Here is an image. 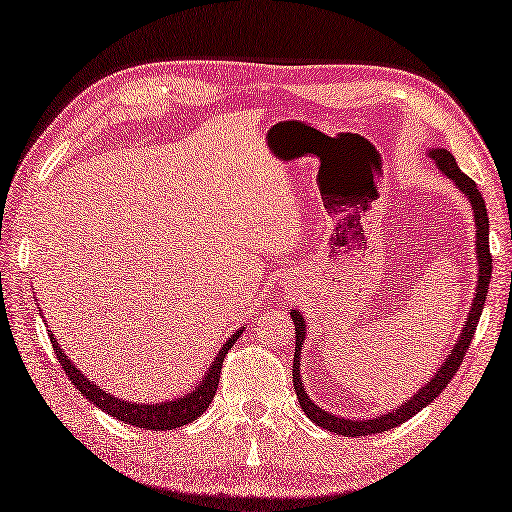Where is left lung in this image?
<instances>
[{
  "instance_id": "8db88e82",
  "label": "left lung",
  "mask_w": 512,
  "mask_h": 512,
  "mask_svg": "<svg viewBox=\"0 0 512 512\" xmlns=\"http://www.w3.org/2000/svg\"><path fill=\"white\" fill-rule=\"evenodd\" d=\"M427 154L433 162H436V167L444 173V176L453 182V187L460 193H464L466 200L471 204L473 220H475V257H477V286H475V295L471 301L469 314H466L464 328L460 330V336L458 341H455L453 350L449 352L447 358H444V363L440 365L438 372L431 376V380H427V383H424L418 391H413V396L402 402V405H398V409H389L383 413V416H374L369 420L334 416V413L321 409L317 402H312L308 391L303 389L301 350H303V343H306V317H303L297 308L290 310V319L295 323V361H292V383H295L299 405L303 411H306V416L317 424V427L339 433V436H345V438L372 436V433H383V431L394 429L398 424L416 416L420 409H424L429 402H433V398H438L442 394V389L451 383V378L460 369L462 358L473 341L477 321H480V314L484 310L486 292H488V284H491V273H493V259H491V250H488V213H486L484 198L480 189H477V184L458 167V162H455L451 151L436 147V149H429Z\"/></svg>"
}]
</instances>
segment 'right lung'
Returning <instances> with one entry per match:
<instances>
[{
    "label": "right lung",
    "mask_w": 512,
    "mask_h": 512,
    "mask_svg": "<svg viewBox=\"0 0 512 512\" xmlns=\"http://www.w3.org/2000/svg\"><path fill=\"white\" fill-rule=\"evenodd\" d=\"M39 314H41V310H39ZM242 332H244V328H237L231 334V339L222 345V350L217 352L211 367L206 369L204 378L198 385H195L191 394H182L180 398L156 402V405H151V402L123 400V398L107 394V391H103L99 385L94 383V380L83 376L81 369H76V365L70 361V358L63 354L61 345L57 343V339H54V334L48 332V336H50L54 354H57V361L61 363L65 376L72 380L74 387L79 389L81 394L92 402V405H96L105 413H110L112 418L121 420L125 424H134V427L151 429V431H169V429H178V427H184V424L198 420L206 411V407L211 405V400L217 391V383H220L224 356L235 345V341L239 339V334Z\"/></svg>",
    "instance_id": "obj_1"
}]
</instances>
